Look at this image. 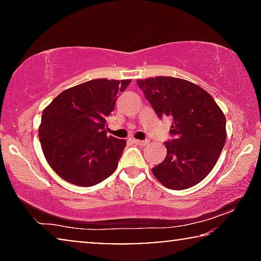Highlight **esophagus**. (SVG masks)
<instances>
[{"mask_svg": "<svg viewBox=\"0 0 261 261\" xmlns=\"http://www.w3.org/2000/svg\"><path fill=\"white\" fill-rule=\"evenodd\" d=\"M133 142H134V144L140 145V146H146L148 144V142L146 140H138V139H133Z\"/></svg>", "mask_w": 261, "mask_h": 261, "instance_id": "obj_1", "label": "esophagus"}]
</instances>
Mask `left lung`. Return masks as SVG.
<instances>
[{"instance_id": "8db88e82", "label": "left lung", "mask_w": 261, "mask_h": 261, "mask_svg": "<svg viewBox=\"0 0 261 261\" xmlns=\"http://www.w3.org/2000/svg\"><path fill=\"white\" fill-rule=\"evenodd\" d=\"M158 117L172 120L166 158L152 169L164 187L184 190L215 166L226 142V116L204 89L174 77L138 80Z\"/></svg>"}]
</instances>
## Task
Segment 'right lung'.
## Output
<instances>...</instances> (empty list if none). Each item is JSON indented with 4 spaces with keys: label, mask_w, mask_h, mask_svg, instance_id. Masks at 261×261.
<instances>
[{
    "label": "right lung",
    "mask_w": 261,
    "mask_h": 261,
    "mask_svg": "<svg viewBox=\"0 0 261 261\" xmlns=\"http://www.w3.org/2000/svg\"><path fill=\"white\" fill-rule=\"evenodd\" d=\"M130 80H92L66 89L46 107L39 139L48 165L78 187L101 183L116 170L126 140L107 135V119Z\"/></svg>",
    "instance_id": "right-lung-1"
}]
</instances>
